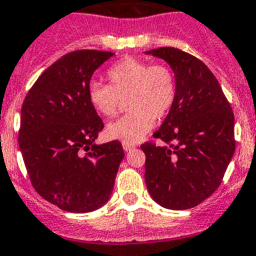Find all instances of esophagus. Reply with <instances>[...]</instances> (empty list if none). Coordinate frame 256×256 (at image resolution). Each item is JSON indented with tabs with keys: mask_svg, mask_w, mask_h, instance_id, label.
Wrapping results in <instances>:
<instances>
[{
	"mask_svg": "<svg viewBox=\"0 0 256 256\" xmlns=\"http://www.w3.org/2000/svg\"><path fill=\"white\" fill-rule=\"evenodd\" d=\"M123 149L126 152H130L132 149H134V145H132V144H123Z\"/></svg>",
	"mask_w": 256,
	"mask_h": 256,
	"instance_id": "1",
	"label": "esophagus"
}]
</instances>
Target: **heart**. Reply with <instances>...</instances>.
Masks as SVG:
<instances>
[{"label":"heart","instance_id":"b5f03b06","mask_svg":"<svg viewBox=\"0 0 256 256\" xmlns=\"http://www.w3.org/2000/svg\"><path fill=\"white\" fill-rule=\"evenodd\" d=\"M108 85L92 82L88 98L92 108L104 118L116 114L120 100L126 99L130 112L106 126L110 140L136 144L170 112L176 95L175 76L168 65H150L136 57H126L107 72Z\"/></svg>","mask_w":256,"mask_h":256}]
</instances>
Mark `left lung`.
Listing matches in <instances>:
<instances>
[{
    "mask_svg": "<svg viewBox=\"0 0 256 256\" xmlns=\"http://www.w3.org/2000/svg\"><path fill=\"white\" fill-rule=\"evenodd\" d=\"M145 54L166 61L176 82L174 104L153 134L164 144L141 145L146 188L164 208H194L222 182L236 150L234 114L216 77L199 58L172 47Z\"/></svg>",
    "mask_w": 256,
    "mask_h": 256,
    "instance_id": "8db88e82",
    "label": "left lung"
}]
</instances>
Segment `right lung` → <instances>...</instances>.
Instances as JSON below:
<instances>
[{"mask_svg":"<svg viewBox=\"0 0 256 256\" xmlns=\"http://www.w3.org/2000/svg\"><path fill=\"white\" fill-rule=\"evenodd\" d=\"M112 56L94 50L66 54L38 78L20 110L18 142L31 184L66 212L104 206L124 158L119 141L94 144L104 124L88 98L92 76Z\"/></svg>","mask_w":256,"mask_h":256,"instance_id":"add662e5","label":"right lung"}]
</instances>
